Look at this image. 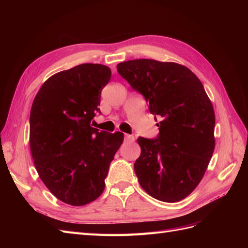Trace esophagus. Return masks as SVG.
Segmentation results:
<instances>
[{
    "mask_svg": "<svg viewBox=\"0 0 248 248\" xmlns=\"http://www.w3.org/2000/svg\"><path fill=\"white\" fill-rule=\"evenodd\" d=\"M125 140L126 141H133L134 140V137L131 136V134H125Z\"/></svg>",
    "mask_w": 248,
    "mask_h": 248,
    "instance_id": "obj_1",
    "label": "esophagus"
}]
</instances>
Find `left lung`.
Instances as JSON below:
<instances>
[{
	"label": "left lung",
	"mask_w": 248,
	"mask_h": 248,
	"mask_svg": "<svg viewBox=\"0 0 248 248\" xmlns=\"http://www.w3.org/2000/svg\"><path fill=\"white\" fill-rule=\"evenodd\" d=\"M117 70L161 119L157 138L138 139L134 171L141 188L161 202L183 200L204 177L215 147L214 109L204 86L174 62L130 60Z\"/></svg>",
	"instance_id": "8db88e82"
}]
</instances>
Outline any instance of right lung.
Here are the masks:
<instances>
[{
    "label": "right lung",
    "mask_w": 248,
    "mask_h": 248,
    "mask_svg": "<svg viewBox=\"0 0 248 248\" xmlns=\"http://www.w3.org/2000/svg\"><path fill=\"white\" fill-rule=\"evenodd\" d=\"M111 72L101 64H80L50 77L35 96L30 146L38 175L66 204L84 206L104 190L109 164L124 134L91 125L100 112L101 90Z\"/></svg>",
    "instance_id": "1"
}]
</instances>
